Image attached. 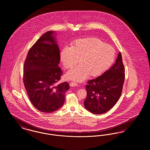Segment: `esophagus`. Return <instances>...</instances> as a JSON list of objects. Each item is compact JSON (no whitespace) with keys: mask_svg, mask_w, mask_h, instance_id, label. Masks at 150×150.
<instances>
[{"mask_svg":"<svg viewBox=\"0 0 150 150\" xmlns=\"http://www.w3.org/2000/svg\"><path fill=\"white\" fill-rule=\"evenodd\" d=\"M70 86H71V87H73V86H78V84H77L76 83H75V82L72 81V82H71V83H70Z\"/></svg>","mask_w":150,"mask_h":150,"instance_id":"1","label":"esophagus"}]
</instances>
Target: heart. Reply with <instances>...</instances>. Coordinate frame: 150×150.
<instances>
[{"instance_id":"1","label":"heart","mask_w":150,"mask_h":150,"mask_svg":"<svg viewBox=\"0 0 150 150\" xmlns=\"http://www.w3.org/2000/svg\"><path fill=\"white\" fill-rule=\"evenodd\" d=\"M115 50L96 38H88L76 40L71 47L65 46L60 52V60L64 67L71 69L67 72L68 79L83 81L90 74L97 76L107 70L114 62Z\"/></svg>"}]
</instances>
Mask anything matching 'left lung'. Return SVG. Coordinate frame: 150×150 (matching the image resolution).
Listing matches in <instances>:
<instances>
[{"mask_svg":"<svg viewBox=\"0 0 150 150\" xmlns=\"http://www.w3.org/2000/svg\"><path fill=\"white\" fill-rule=\"evenodd\" d=\"M124 79V66L121 53L119 52L115 63L110 69L88 81L87 96L84 102L86 109L94 114L109 111L121 96Z\"/></svg>","mask_w":150,"mask_h":150,"instance_id":"obj_1","label":"left lung"}]
</instances>
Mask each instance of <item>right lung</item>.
Listing matches in <instances>:
<instances>
[{"instance_id":"1","label":"right lung","mask_w":150,"mask_h":150,"mask_svg":"<svg viewBox=\"0 0 150 150\" xmlns=\"http://www.w3.org/2000/svg\"><path fill=\"white\" fill-rule=\"evenodd\" d=\"M56 31L43 34L28 53L23 67V83L31 103L39 111L52 112L64 105L67 82L57 84L62 71L58 64L60 50Z\"/></svg>"}]
</instances>
